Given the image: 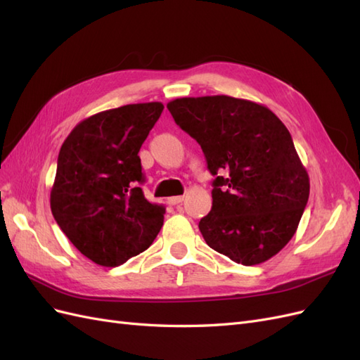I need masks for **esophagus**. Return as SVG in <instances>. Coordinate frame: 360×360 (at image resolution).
<instances>
[{
    "instance_id": "34e87169",
    "label": "esophagus",
    "mask_w": 360,
    "mask_h": 360,
    "mask_svg": "<svg viewBox=\"0 0 360 360\" xmlns=\"http://www.w3.org/2000/svg\"><path fill=\"white\" fill-rule=\"evenodd\" d=\"M183 200H184V197H183V195L169 197V198H168V204H171V206H177V204H180Z\"/></svg>"
}]
</instances>
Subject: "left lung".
Returning <instances> with one entry per match:
<instances>
[{
    "instance_id": "left-lung-1",
    "label": "left lung",
    "mask_w": 360,
    "mask_h": 360,
    "mask_svg": "<svg viewBox=\"0 0 360 360\" xmlns=\"http://www.w3.org/2000/svg\"><path fill=\"white\" fill-rule=\"evenodd\" d=\"M167 108L215 176L212 210L198 224L206 244L245 266L276 256L295 235L310 189L285 124L265 105L227 95Z\"/></svg>"
}]
</instances>
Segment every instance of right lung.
I'll return each instance as SVG.
<instances>
[{
    "mask_svg": "<svg viewBox=\"0 0 360 360\" xmlns=\"http://www.w3.org/2000/svg\"><path fill=\"white\" fill-rule=\"evenodd\" d=\"M163 110L162 103L127 104L77 124L65 139L51 212L83 256L120 266L147 250L163 226L165 206L145 198L138 153Z\"/></svg>",
    "mask_w": 360,
    "mask_h": 360,
    "instance_id": "add662e5",
    "label": "right lung"
}]
</instances>
